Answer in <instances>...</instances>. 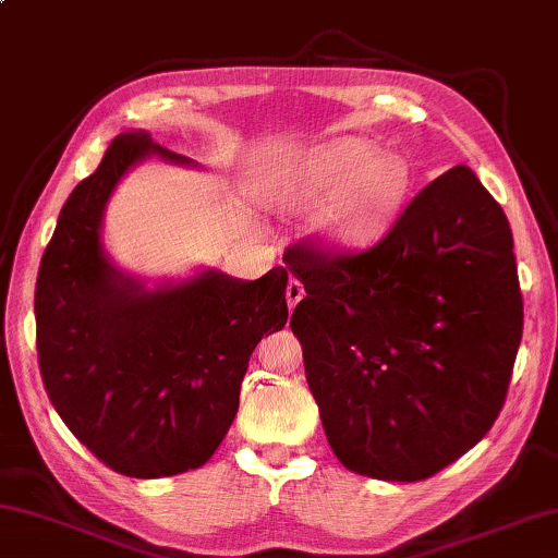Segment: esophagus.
<instances>
[{
    "label": "esophagus",
    "mask_w": 558,
    "mask_h": 558,
    "mask_svg": "<svg viewBox=\"0 0 558 558\" xmlns=\"http://www.w3.org/2000/svg\"><path fill=\"white\" fill-rule=\"evenodd\" d=\"M303 295H305L303 282H301V280H295V278H290V280H288V288H286L288 305H290V307H295L298 303H301V298H303Z\"/></svg>",
    "instance_id": "1"
}]
</instances>
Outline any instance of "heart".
Listing matches in <instances>:
<instances>
[{
    "label": "heart",
    "instance_id": "b5f03b06",
    "mask_svg": "<svg viewBox=\"0 0 558 558\" xmlns=\"http://www.w3.org/2000/svg\"><path fill=\"white\" fill-rule=\"evenodd\" d=\"M415 185L409 155L384 153L371 137L340 135L272 160L257 180V195L278 210L315 205L305 220L315 243L363 251L396 226Z\"/></svg>",
    "mask_w": 558,
    "mask_h": 558
}]
</instances>
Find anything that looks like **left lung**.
<instances>
[{
  "mask_svg": "<svg viewBox=\"0 0 558 558\" xmlns=\"http://www.w3.org/2000/svg\"><path fill=\"white\" fill-rule=\"evenodd\" d=\"M290 328L338 461L423 481L478 444L506 401L523 301L509 220L459 165L413 197L371 251L295 245Z\"/></svg>",
  "mask_w": 558,
  "mask_h": 558,
  "instance_id": "obj_1",
  "label": "left lung"
}]
</instances>
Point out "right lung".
<instances>
[{"mask_svg":"<svg viewBox=\"0 0 558 558\" xmlns=\"http://www.w3.org/2000/svg\"><path fill=\"white\" fill-rule=\"evenodd\" d=\"M149 157L197 168L147 130L114 137L66 197L35 290L49 401L80 444L132 478L210 461L238 413L255 345L288 320L286 268L257 280L203 268L147 286L114 265L102 243L107 203Z\"/></svg>","mask_w":558,"mask_h":558,"instance_id":"obj_1","label":"right lung"}]
</instances>
